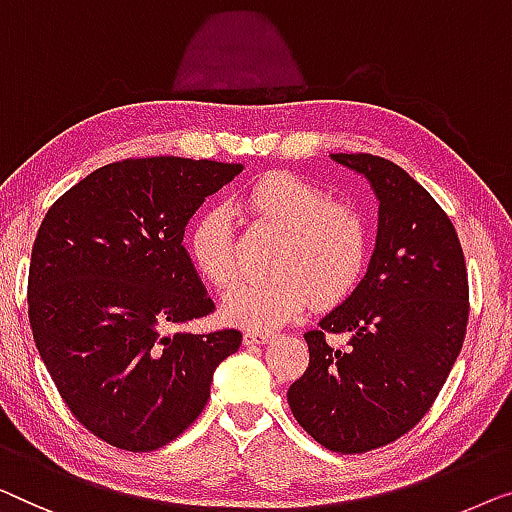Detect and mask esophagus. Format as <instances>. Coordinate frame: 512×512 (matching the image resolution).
Masks as SVG:
<instances>
[{
    "label": "esophagus",
    "mask_w": 512,
    "mask_h": 512,
    "mask_svg": "<svg viewBox=\"0 0 512 512\" xmlns=\"http://www.w3.org/2000/svg\"><path fill=\"white\" fill-rule=\"evenodd\" d=\"M273 336H276L273 331H246V334H243V343H246V345L269 343Z\"/></svg>",
    "instance_id": "34e87169"
}]
</instances>
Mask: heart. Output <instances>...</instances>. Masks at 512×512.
Segmentation results:
<instances>
[{
  "label": "heart",
  "instance_id": "b5f03b06",
  "mask_svg": "<svg viewBox=\"0 0 512 512\" xmlns=\"http://www.w3.org/2000/svg\"><path fill=\"white\" fill-rule=\"evenodd\" d=\"M243 211L255 225L278 232L269 255L271 273L241 280L227 292L222 313L236 325H285L315 299L331 306L355 290L369 257V227L355 206L331 201L325 187L276 171L248 187ZM187 255L208 285L225 290L239 273L232 218L208 208L187 234Z\"/></svg>",
  "mask_w": 512,
  "mask_h": 512
}]
</instances>
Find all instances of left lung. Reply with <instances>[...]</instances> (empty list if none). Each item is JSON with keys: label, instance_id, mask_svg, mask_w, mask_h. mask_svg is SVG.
Listing matches in <instances>:
<instances>
[{"label": "left lung", "instance_id": "1", "mask_svg": "<svg viewBox=\"0 0 512 512\" xmlns=\"http://www.w3.org/2000/svg\"><path fill=\"white\" fill-rule=\"evenodd\" d=\"M369 178L378 239L355 292L306 331L308 369L287 390L292 415L327 450L359 455L397 441L424 415L457 362L469 322V273L448 213L397 164L331 155ZM329 333H345L336 349Z\"/></svg>", "mask_w": 512, "mask_h": 512}]
</instances>
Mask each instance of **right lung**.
<instances>
[{
  "instance_id": "obj_1",
  "label": "right lung",
  "mask_w": 512,
  "mask_h": 512,
  "mask_svg": "<svg viewBox=\"0 0 512 512\" xmlns=\"http://www.w3.org/2000/svg\"><path fill=\"white\" fill-rule=\"evenodd\" d=\"M241 164L129 157L62 194L34 239L27 315L71 415L129 452L162 448L204 410L239 329L169 331L215 311L183 248L187 220Z\"/></svg>"
}]
</instances>
